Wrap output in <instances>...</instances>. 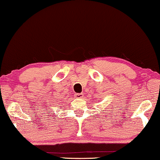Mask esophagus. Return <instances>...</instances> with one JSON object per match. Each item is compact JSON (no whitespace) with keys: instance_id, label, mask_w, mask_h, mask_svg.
<instances>
[{"instance_id":"34e87169","label":"esophagus","mask_w":160,"mask_h":160,"mask_svg":"<svg viewBox=\"0 0 160 160\" xmlns=\"http://www.w3.org/2000/svg\"><path fill=\"white\" fill-rule=\"evenodd\" d=\"M75 98H82L83 97V93H76L75 94Z\"/></svg>"}]
</instances>
